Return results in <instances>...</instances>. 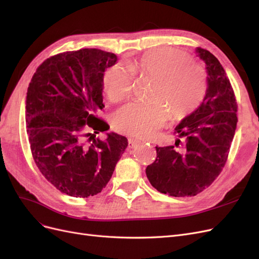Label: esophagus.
<instances>
[{
    "label": "esophagus",
    "mask_w": 259,
    "mask_h": 259,
    "mask_svg": "<svg viewBox=\"0 0 259 259\" xmlns=\"http://www.w3.org/2000/svg\"><path fill=\"white\" fill-rule=\"evenodd\" d=\"M142 143H143L142 140H139V139H135V138H132V137L128 138V147L130 148H135V147L139 146Z\"/></svg>",
    "instance_id": "34e87169"
}]
</instances>
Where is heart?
<instances>
[{
	"label": "heart",
	"instance_id": "heart-1",
	"mask_svg": "<svg viewBox=\"0 0 259 259\" xmlns=\"http://www.w3.org/2000/svg\"><path fill=\"white\" fill-rule=\"evenodd\" d=\"M128 71L153 80L150 101H134L114 115L115 128L130 136L150 137L158 132L168 115L183 120L201 106L207 82L203 69L192 64L189 55L171 48L150 50L128 62ZM109 100L119 103L132 93L128 74L119 66L109 68L103 79Z\"/></svg>",
	"mask_w": 259,
	"mask_h": 259
}]
</instances>
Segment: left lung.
Wrapping results in <instances>:
<instances>
[{"instance_id": "1", "label": "left lung", "mask_w": 259, "mask_h": 259, "mask_svg": "<svg viewBox=\"0 0 259 259\" xmlns=\"http://www.w3.org/2000/svg\"><path fill=\"white\" fill-rule=\"evenodd\" d=\"M195 52L206 65V95L176 126L175 134L184 138L176 140L178 149L156 146V159L146 168L155 189L171 197H193L211 185L228 159L237 128L238 105L226 71L208 51Z\"/></svg>"}]
</instances>
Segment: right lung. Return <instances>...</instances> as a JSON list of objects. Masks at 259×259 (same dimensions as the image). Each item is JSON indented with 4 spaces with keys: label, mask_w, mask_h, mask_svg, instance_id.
Segmentation results:
<instances>
[{
    "label": "right lung",
    "mask_w": 259,
    "mask_h": 259,
    "mask_svg": "<svg viewBox=\"0 0 259 259\" xmlns=\"http://www.w3.org/2000/svg\"><path fill=\"white\" fill-rule=\"evenodd\" d=\"M115 54L97 49L65 52L44 60L29 84L26 127L31 153L42 175L74 198L93 197L110 180L128 143L107 133L98 117L104 109L105 70Z\"/></svg>",
    "instance_id": "right-lung-1"
}]
</instances>
